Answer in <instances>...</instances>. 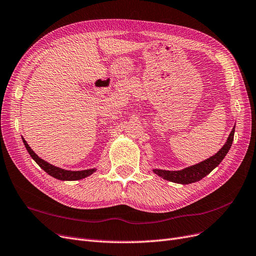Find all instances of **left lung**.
I'll return each instance as SVG.
<instances>
[{"mask_svg":"<svg viewBox=\"0 0 256 256\" xmlns=\"http://www.w3.org/2000/svg\"><path fill=\"white\" fill-rule=\"evenodd\" d=\"M234 130L235 129L233 128L226 142V144L222 146V148L216 153V156H211L210 158L180 171H166V170L154 169L153 172L167 180L178 182V184H185V185L186 184H191V182L200 180L202 178H205L207 174H209L214 168L218 166L220 162L222 160V158L226 156L232 145L233 138H234Z\"/></svg>","mask_w":256,"mask_h":256,"instance_id":"left-lung-1","label":"left lung"}]
</instances>
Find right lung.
Segmentation results:
<instances>
[{
  "label": "right lung",
  "mask_w": 256,
  "mask_h": 256,
  "mask_svg": "<svg viewBox=\"0 0 256 256\" xmlns=\"http://www.w3.org/2000/svg\"><path fill=\"white\" fill-rule=\"evenodd\" d=\"M23 142L24 145L27 149V151L29 152L30 156H32L38 165L42 168L45 172H47L49 176H54L58 180H80V178H84L86 176H89L90 174H92V173L96 171V169H89V170H83V171H68V170H64V169H60L58 168L54 165H50L49 162L43 160L42 158H40L36 153L32 150V148L29 147V145L26 142V140L23 138Z\"/></svg>",
  "instance_id": "1"
}]
</instances>
